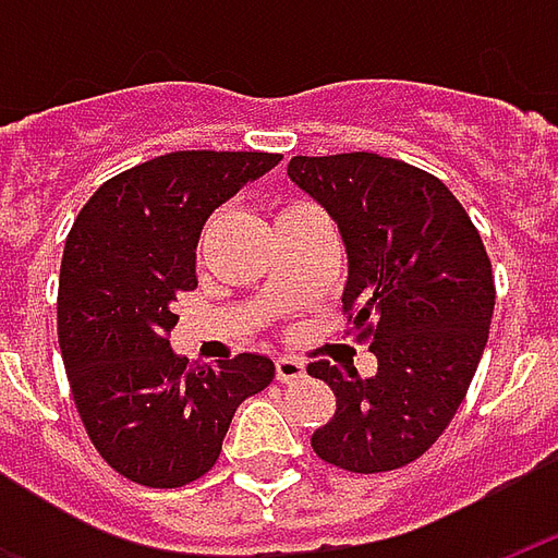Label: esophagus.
Listing matches in <instances>:
<instances>
[{"label":"esophagus","mask_w":558,"mask_h":558,"mask_svg":"<svg viewBox=\"0 0 558 558\" xmlns=\"http://www.w3.org/2000/svg\"><path fill=\"white\" fill-rule=\"evenodd\" d=\"M275 376L278 383H295L304 376V364L299 359H278L275 362Z\"/></svg>","instance_id":"esophagus-1"}]
</instances>
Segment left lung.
<instances>
[{"mask_svg": "<svg viewBox=\"0 0 558 558\" xmlns=\"http://www.w3.org/2000/svg\"><path fill=\"white\" fill-rule=\"evenodd\" d=\"M290 179L338 220L350 254L343 316L376 374L319 362L338 410L311 445L331 466L374 475L418 460L478 371L496 304L481 232L427 170L374 151L290 160Z\"/></svg>", "mask_w": 558, "mask_h": 558, "instance_id": "obj_1", "label": "left lung"}]
</instances>
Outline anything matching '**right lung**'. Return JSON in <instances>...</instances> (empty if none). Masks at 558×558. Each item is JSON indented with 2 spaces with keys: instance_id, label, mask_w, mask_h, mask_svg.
Wrapping results in <instances>:
<instances>
[{
  "instance_id": "right-lung-1",
  "label": "right lung",
  "mask_w": 558,
  "mask_h": 558,
  "mask_svg": "<svg viewBox=\"0 0 558 558\" xmlns=\"http://www.w3.org/2000/svg\"><path fill=\"white\" fill-rule=\"evenodd\" d=\"M271 151H170L104 182L65 239L56 328L92 445L143 487H184L218 463L239 403L275 379L266 355H172V304L196 287L199 230Z\"/></svg>"
}]
</instances>
